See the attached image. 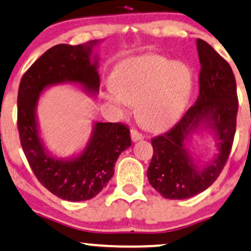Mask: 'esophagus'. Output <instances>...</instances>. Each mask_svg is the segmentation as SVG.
<instances>
[{
  "mask_svg": "<svg viewBox=\"0 0 251 251\" xmlns=\"http://www.w3.org/2000/svg\"><path fill=\"white\" fill-rule=\"evenodd\" d=\"M131 139H132V141L135 142V141L142 140V139H144V135H142L140 132L136 131L135 128H132L131 129Z\"/></svg>",
  "mask_w": 251,
  "mask_h": 251,
  "instance_id": "obj_1",
  "label": "esophagus"
}]
</instances>
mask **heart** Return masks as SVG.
Instances as JSON below:
<instances>
[{"label": "heart", "instance_id": "obj_1", "mask_svg": "<svg viewBox=\"0 0 251 251\" xmlns=\"http://www.w3.org/2000/svg\"><path fill=\"white\" fill-rule=\"evenodd\" d=\"M192 76L185 63L146 54L129 59L112 76L115 91L106 100L122 111L138 105V117L151 131L171 127L182 116L191 91Z\"/></svg>", "mask_w": 251, "mask_h": 251}]
</instances>
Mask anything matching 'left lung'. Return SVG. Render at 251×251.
Returning <instances> with one entry per match:
<instances>
[{
  "label": "left lung",
  "instance_id": "obj_1",
  "mask_svg": "<svg viewBox=\"0 0 251 251\" xmlns=\"http://www.w3.org/2000/svg\"><path fill=\"white\" fill-rule=\"evenodd\" d=\"M197 50L201 68L196 103L170 131L151 139L154 154L147 177L167 199L190 198L211 186L224 169L235 135L239 102L233 71L206 41L197 39ZM201 128L210 129L216 147L204 163L186 146Z\"/></svg>",
  "mask_w": 251,
  "mask_h": 251
}]
</instances>
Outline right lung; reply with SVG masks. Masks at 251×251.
Masks as SVG:
<instances>
[{"instance_id": "1", "label": "right lung", "mask_w": 251, "mask_h": 251, "mask_svg": "<svg viewBox=\"0 0 251 251\" xmlns=\"http://www.w3.org/2000/svg\"><path fill=\"white\" fill-rule=\"evenodd\" d=\"M100 43L53 46L27 69L18 89L22 148L38 180L63 201H88L98 195L112 178L119 155L131 146L129 129L122 123H94L83 151L71 157L50 154L39 135L37 105L45 89L68 83L80 85L91 96L98 94V55L94 50Z\"/></svg>"}]
</instances>
